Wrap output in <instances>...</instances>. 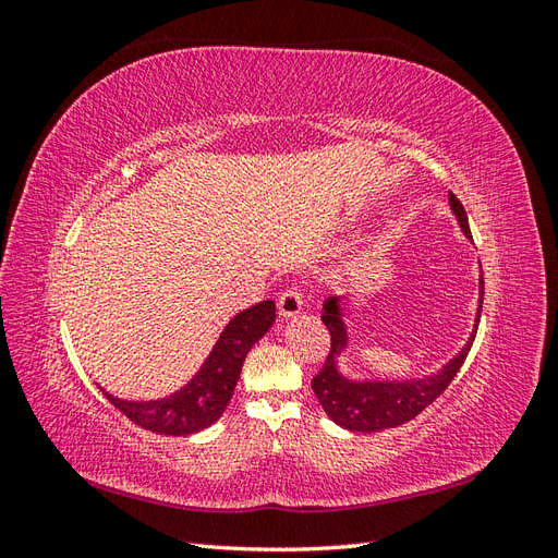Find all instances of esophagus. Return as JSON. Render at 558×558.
Segmentation results:
<instances>
[{
    "mask_svg": "<svg viewBox=\"0 0 558 558\" xmlns=\"http://www.w3.org/2000/svg\"><path fill=\"white\" fill-rule=\"evenodd\" d=\"M302 305H305V300H302V291L298 289V286L286 289L277 302L281 316H298L302 312Z\"/></svg>",
    "mask_w": 558,
    "mask_h": 558,
    "instance_id": "34e87169",
    "label": "esophagus"
}]
</instances>
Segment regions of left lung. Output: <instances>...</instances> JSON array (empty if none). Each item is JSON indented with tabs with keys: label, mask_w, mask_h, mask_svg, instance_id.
Masks as SVG:
<instances>
[{
	"label": "left lung",
	"mask_w": 558,
	"mask_h": 558,
	"mask_svg": "<svg viewBox=\"0 0 558 558\" xmlns=\"http://www.w3.org/2000/svg\"><path fill=\"white\" fill-rule=\"evenodd\" d=\"M449 207L459 221L465 238L472 240L468 214L463 205L453 193H449ZM484 277H480V307L475 318V330L468 337L465 347L456 353V356L442 365L437 373L426 375L421 379H349L340 373L337 361L349 347V332L344 324V312L340 305V295H332L324 302V320L326 328L330 330V353L320 367V373L312 379V388L320 402V408L335 421L337 426L356 433H379L386 428H396L408 424L416 414L424 412L428 404L440 398V393L451 384V379L459 373L468 351L475 342L477 324L482 314V300H484Z\"/></svg>",
	"instance_id": "left-lung-1"
}]
</instances>
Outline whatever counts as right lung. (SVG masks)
I'll return each mask as SVG.
<instances>
[{"mask_svg":"<svg viewBox=\"0 0 558 558\" xmlns=\"http://www.w3.org/2000/svg\"><path fill=\"white\" fill-rule=\"evenodd\" d=\"M275 318L277 307L272 300H263L232 316L197 375L172 396L140 402L116 398L105 388L102 391L118 412L146 430L160 435H193L205 430L226 412L246 353L272 328Z\"/></svg>","mask_w":558,"mask_h":558,"instance_id":"add662e5","label":"right lung"}]
</instances>
